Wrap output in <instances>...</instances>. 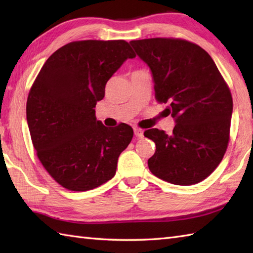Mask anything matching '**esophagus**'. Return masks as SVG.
<instances>
[{
	"label": "esophagus",
	"instance_id": "34e87169",
	"mask_svg": "<svg viewBox=\"0 0 253 253\" xmlns=\"http://www.w3.org/2000/svg\"><path fill=\"white\" fill-rule=\"evenodd\" d=\"M133 131H135V135L138 138H143V131L140 128H133Z\"/></svg>",
	"mask_w": 253,
	"mask_h": 253
}]
</instances>
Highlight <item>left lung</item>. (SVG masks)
<instances>
[{
  "label": "left lung",
  "mask_w": 253,
  "mask_h": 253,
  "mask_svg": "<svg viewBox=\"0 0 253 253\" xmlns=\"http://www.w3.org/2000/svg\"><path fill=\"white\" fill-rule=\"evenodd\" d=\"M153 75L155 99L169 104L173 133L144 131L155 143L148 160L151 173L170 184L190 186L221 163L229 141L233 98L215 63L201 46L179 38L132 40Z\"/></svg>",
  "instance_id": "left-lung-1"
}]
</instances>
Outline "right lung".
I'll return each instance as SVG.
<instances>
[{
	"label": "right lung",
	"instance_id": "obj_1",
	"mask_svg": "<svg viewBox=\"0 0 253 253\" xmlns=\"http://www.w3.org/2000/svg\"><path fill=\"white\" fill-rule=\"evenodd\" d=\"M135 56L125 40L73 41L47 58L32 84L26 105L32 144L47 173L66 189L91 190L114 177L133 130L124 123L105 127L94 107L107 80Z\"/></svg>",
	"mask_w": 253,
	"mask_h": 253
}]
</instances>
